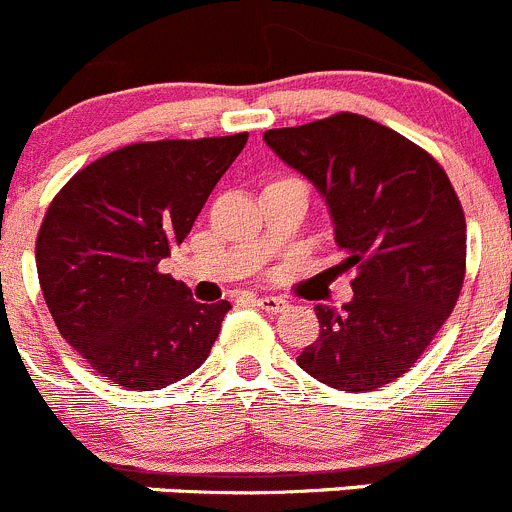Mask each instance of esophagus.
<instances>
[{"label":"esophagus","mask_w":512,"mask_h":512,"mask_svg":"<svg viewBox=\"0 0 512 512\" xmlns=\"http://www.w3.org/2000/svg\"><path fill=\"white\" fill-rule=\"evenodd\" d=\"M255 305H260L267 313H280L283 308H288V300L278 298V295H260V298H255Z\"/></svg>","instance_id":"34e87169"}]
</instances>
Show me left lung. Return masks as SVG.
Listing matches in <instances>:
<instances>
[{
  "mask_svg": "<svg viewBox=\"0 0 512 512\" xmlns=\"http://www.w3.org/2000/svg\"><path fill=\"white\" fill-rule=\"evenodd\" d=\"M265 143L313 181L336 224L353 298L315 305L321 336L298 366L341 391L407 374L450 318L465 280L467 224L432 156L356 113L265 131Z\"/></svg>",
  "mask_w": 512,
  "mask_h": 512,
  "instance_id": "obj_1",
  "label": "left lung"
}]
</instances>
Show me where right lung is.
Masks as SVG:
<instances>
[{"mask_svg": "<svg viewBox=\"0 0 512 512\" xmlns=\"http://www.w3.org/2000/svg\"><path fill=\"white\" fill-rule=\"evenodd\" d=\"M247 133L131 143L57 191L37 234V275L57 331L113 384L154 391L207 361L229 303H197L159 272L191 232Z\"/></svg>", "mask_w": 512, "mask_h": 512, "instance_id": "1", "label": "right lung"}]
</instances>
